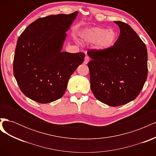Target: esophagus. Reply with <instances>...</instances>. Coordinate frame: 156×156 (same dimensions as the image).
<instances>
[{"mask_svg": "<svg viewBox=\"0 0 156 156\" xmlns=\"http://www.w3.org/2000/svg\"><path fill=\"white\" fill-rule=\"evenodd\" d=\"M89 60H90V58H89V57H88V56L86 55V56H85V57H84V64H87L89 62Z\"/></svg>", "mask_w": 156, "mask_h": 156, "instance_id": "1", "label": "esophagus"}]
</instances>
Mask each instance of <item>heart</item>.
I'll return each mask as SVG.
<instances>
[{
    "mask_svg": "<svg viewBox=\"0 0 156 156\" xmlns=\"http://www.w3.org/2000/svg\"><path fill=\"white\" fill-rule=\"evenodd\" d=\"M80 37L87 44H95L100 51H106L114 46L117 40V33L114 29L101 27H92L83 30Z\"/></svg>",
    "mask_w": 156,
    "mask_h": 156,
    "instance_id": "heart-1",
    "label": "heart"
}]
</instances>
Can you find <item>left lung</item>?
<instances>
[{"instance_id":"obj_1","label":"left lung","mask_w":156,"mask_h":156,"mask_svg":"<svg viewBox=\"0 0 156 156\" xmlns=\"http://www.w3.org/2000/svg\"><path fill=\"white\" fill-rule=\"evenodd\" d=\"M115 23L120 33L114 46L87 52L92 59L88 63L92 91L97 100L112 107L134 100L148 75L146 45L129 25Z\"/></svg>"}]
</instances>
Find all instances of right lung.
I'll list each match as a JSON object with an SVG mask.
<instances>
[{
  "label": "right lung",
  "instance_id": "obj_1",
  "mask_svg": "<svg viewBox=\"0 0 156 156\" xmlns=\"http://www.w3.org/2000/svg\"><path fill=\"white\" fill-rule=\"evenodd\" d=\"M78 12L37 19L19 37L13 75L21 92L32 100L48 103L62 98L71 75L84 53L62 52L66 32Z\"/></svg>",
  "mask_w": 156,
  "mask_h": 156
}]
</instances>
